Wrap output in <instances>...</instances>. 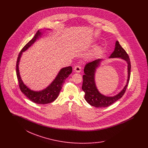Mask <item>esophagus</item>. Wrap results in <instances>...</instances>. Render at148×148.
<instances>
[{
	"label": "esophagus",
	"instance_id": "esophagus-1",
	"mask_svg": "<svg viewBox=\"0 0 148 148\" xmlns=\"http://www.w3.org/2000/svg\"><path fill=\"white\" fill-rule=\"evenodd\" d=\"M81 67L79 66H75L74 68V71L77 73H80L81 71Z\"/></svg>",
	"mask_w": 148,
	"mask_h": 148
}]
</instances>
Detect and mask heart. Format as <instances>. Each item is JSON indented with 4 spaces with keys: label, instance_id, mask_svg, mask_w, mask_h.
Instances as JSON below:
<instances>
[{
    "label": "heart",
    "instance_id": "1",
    "mask_svg": "<svg viewBox=\"0 0 148 148\" xmlns=\"http://www.w3.org/2000/svg\"><path fill=\"white\" fill-rule=\"evenodd\" d=\"M99 49V48H97V50H98Z\"/></svg>",
    "mask_w": 148,
    "mask_h": 148
}]
</instances>
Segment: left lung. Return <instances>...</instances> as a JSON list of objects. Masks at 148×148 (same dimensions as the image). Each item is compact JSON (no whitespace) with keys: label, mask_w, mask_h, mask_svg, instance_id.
Returning <instances> with one entry per match:
<instances>
[{"label":"left lung","mask_w":148,"mask_h":148,"mask_svg":"<svg viewBox=\"0 0 148 148\" xmlns=\"http://www.w3.org/2000/svg\"><path fill=\"white\" fill-rule=\"evenodd\" d=\"M120 58L127 62V84L123 90L117 95L113 97H108L103 95L99 92L95 82V73L96 69L100 65V62L103 60L98 59L86 64L85 66V74L83 75V82L82 89L85 92V99L90 106L96 108H106L111 106L114 103L121 98L126 91L127 85L130 77L131 64L130 58L127 52L120 45L118 41L115 42V47L113 53L109 56V58Z\"/></svg>","instance_id":"1"}]
</instances>
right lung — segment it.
I'll list each match as a JSON object with an SVG mask.
<instances>
[{
  "label": "right lung",
  "mask_w": 148,
  "mask_h": 148,
  "mask_svg": "<svg viewBox=\"0 0 148 148\" xmlns=\"http://www.w3.org/2000/svg\"><path fill=\"white\" fill-rule=\"evenodd\" d=\"M42 32H41L40 30H38L33 39L21 50L18 56L16 64V72L21 92L32 102L38 104H46L54 101L58 98L65 79L69 77L72 72V67L70 66L62 68L59 71L53 82L47 88L41 91L37 92L32 90L24 84L21 80L19 70V64L22 53L30 47L36 40L39 38V37L42 36Z\"/></svg>",
  "instance_id": "obj_1"
}]
</instances>
